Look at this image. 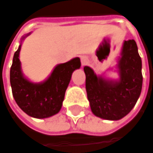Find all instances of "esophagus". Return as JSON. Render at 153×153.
Returning a JSON list of instances; mask_svg holds the SVG:
<instances>
[{
    "label": "esophagus",
    "mask_w": 153,
    "mask_h": 153,
    "mask_svg": "<svg viewBox=\"0 0 153 153\" xmlns=\"http://www.w3.org/2000/svg\"><path fill=\"white\" fill-rule=\"evenodd\" d=\"M80 61H81L82 66H85V65H86L87 63H88V57H87L86 56H82L81 57H80Z\"/></svg>",
    "instance_id": "34e87169"
}]
</instances>
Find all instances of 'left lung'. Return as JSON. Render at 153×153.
Returning a JSON list of instances; mask_svg holds the SVG:
<instances>
[{"label":"left lung","mask_w":153,"mask_h":153,"mask_svg":"<svg viewBox=\"0 0 153 153\" xmlns=\"http://www.w3.org/2000/svg\"><path fill=\"white\" fill-rule=\"evenodd\" d=\"M141 58L134 40L123 44L117 68L119 79L97 75L85 66V89L92 113L101 119L119 120L134 108L142 88Z\"/></svg>","instance_id":"1"}]
</instances>
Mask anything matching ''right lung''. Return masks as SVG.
<instances>
[{
  "label": "right lung",
  "mask_w": 153,
  "mask_h": 153,
  "mask_svg": "<svg viewBox=\"0 0 153 153\" xmlns=\"http://www.w3.org/2000/svg\"><path fill=\"white\" fill-rule=\"evenodd\" d=\"M30 34L24 35L22 40ZM22 40L14 53L10 69V83L13 97L19 108L30 117L49 118L61 110L72 74L81 66L80 59L75 57L65 63L58 64L45 81L33 83L26 79L22 72L19 60Z\"/></svg>",
  "instance_id": "obj_1"
}]
</instances>
